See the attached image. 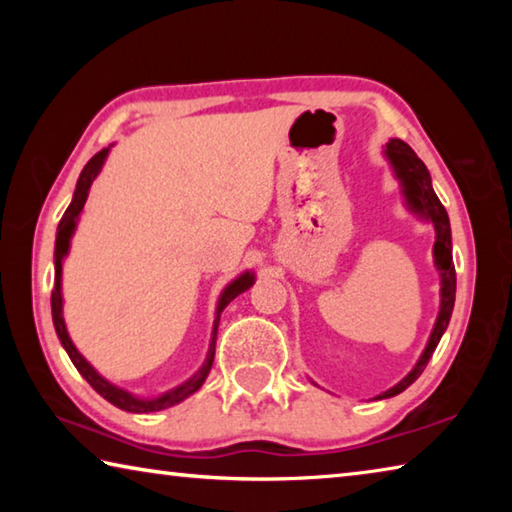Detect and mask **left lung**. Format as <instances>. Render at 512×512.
<instances>
[{
  "instance_id": "8db88e82",
  "label": "left lung",
  "mask_w": 512,
  "mask_h": 512,
  "mask_svg": "<svg viewBox=\"0 0 512 512\" xmlns=\"http://www.w3.org/2000/svg\"><path fill=\"white\" fill-rule=\"evenodd\" d=\"M384 155H386V160L391 162L395 178L400 180L406 207H409L413 214H418L420 219L429 221L433 225V232H436V244H433V264H436L438 273H440V311H438L436 323H433L427 348H424V352L420 354V359L413 366V370L402 381H397L393 388H388V391L377 395L375 400H386V397L400 395L422 375V370L427 368L433 350H436V345L440 343V339H443L445 329L449 325V318H452L454 300H456L452 228H449L447 210L443 207V203L438 201V196L431 187L429 169L424 167V162L418 158V155H415L411 146L402 140L388 142L384 149Z\"/></svg>"
}]
</instances>
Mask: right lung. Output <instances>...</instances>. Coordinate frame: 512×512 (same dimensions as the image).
Here are the masks:
<instances>
[{
	"label": "right lung",
	"mask_w": 512,
	"mask_h": 512,
	"mask_svg": "<svg viewBox=\"0 0 512 512\" xmlns=\"http://www.w3.org/2000/svg\"><path fill=\"white\" fill-rule=\"evenodd\" d=\"M110 149H112V144L108 146V149H101L88 164H85L81 176H79V183H76L72 203H69V207L63 214V219H60V223H58L56 246H54L56 277H54V291H51V316H54V327H56L60 345H63L65 352L69 354V359H72V363L76 366V370H79L83 375V379L88 381V384L103 397V400H108L110 404H115L117 409L128 411V413H153V411L169 409V406H173V404H180L203 386V381L207 379V375H210V368H212V361H214L216 332H219L221 311L228 307L230 302L239 296V293H244V291L253 287L255 273L253 271L241 273L239 277H235V280L228 284V287L221 291L219 302H216V316H214V325H212V339H210V348H207V357L203 361V366L198 368L187 381H183L180 386L171 388V391L162 393L158 397H151V400H149V397H140V395L128 393L126 388H119L103 375H99V372L94 370L92 363L85 359L79 350H76V345L72 343V339H69V332H67V325H65V318H63V262H65L67 253H69V246H72V237L76 232V225H79V216L83 212V205H85V201H88L90 187L94 183V178H97L101 173L103 162H106Z\"/></svg>",
	"instance_id": "1"
}]
</instances>
